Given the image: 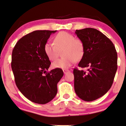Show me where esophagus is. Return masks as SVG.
Here are the masks:
<instances>
[{
  "label": "esophagus",
  "instance_id": "1",
  "mask_svg": "<svg viewBox=\"0 0 126 126\" xmlns=\"http://www.w3.org/2000/svg\"><path fill=\"white\" fill-rule=\"evenodd\" d=\"M70 72V70H63V73H64V75H66V74Z\"/></svg>",
  "mask_w": 126,
  "mask_h": 126
}]
</instances>
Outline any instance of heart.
Masks as SVG:
<instances>
[{
    "label": "heart",
    "mask_w": 126,
    "mask_h": 126,
    "mask_svg": "<svg viewBox=\"0 0 126 126\" xmlns=\"http://www.w3.org/2000/svg\"><path fill=\"white\" fill-rule=\"evenodd\" d=\"M54 43L47 42L44 46L46 55L50 60L58 56L59 50H62L63 58L56 59L53 62L54 68L67 69L82 57L84 53V43L79 39L66 32H59L54 37Z\"/></svg>",
    "instance_id": "b5f03b06"
}]
</instances>
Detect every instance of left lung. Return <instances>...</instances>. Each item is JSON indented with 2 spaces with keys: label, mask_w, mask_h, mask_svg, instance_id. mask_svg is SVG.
<instances>
[{
  "label": "left lung",
  "mask_w": 126,
  "mask_h": 126,
  "mask_svg": "<svg viewBox=\"0 0 126 126\" xmlns=\"http://www.w3.org/2000/svg\"><path fill=\"white\" fill-rule=\"evenodd\" d=\"M84 49L78 66L87 72L73 70L75 91L79 98L92 101L105 94L111 87L117 69V54L111 40L93 28L76 30Z\"/></svg>",
  "instance_id": "8db88e82"
}]
</instances>
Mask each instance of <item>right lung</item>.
Returning a JSON list of instances; mask_svg holds the SVG:
<instances>
[{"label": "right lung", "mask_w": 126, "mask_h": 126, "mask_svg": "<svg viewBox=\"0 0 126 126\" xmlns=\"http://www.w3.org/2000/svg\"><path fill=\"white\" fill-rule=\"evenodd\" d=\"M57 30H36L22 37L13 48L11 66L15 83L28 99L45 104L57 92V84L63 76L60 69L47 72L51 62L44 50L50 36Z\"/></svg>", "instance_id": "add662e5"}]
</instances>
